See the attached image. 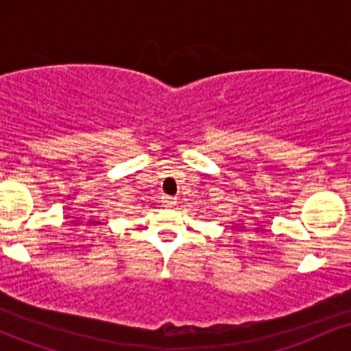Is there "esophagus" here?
Returning a JSON list of instances; mask_svg holds the SVG:
<instances>
[{
    "instance_id": "obj_1",
    "label": "esophagus",
    "mask_w": 351,
    "mask_h": 351,
    "mask_svg": "<svg viewBox=\"0 0 351 351\" xmlns=\"http://www.w3.org/2000/svg\"><path fill=\"white\" fill-rule=\"evenodd\" d=\"M162 203H163L167 208H173V206H175V204H176V198H173V196H163Z\"/></svg>"
}]
</instances>
